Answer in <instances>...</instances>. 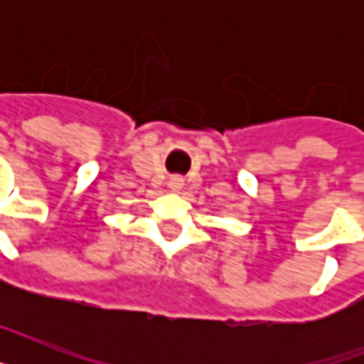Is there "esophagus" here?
<instances>
[{"label": "esophagus", "mask_w": 364, "mask_h": 364, "mask_svg": "<svg viewBox=\"0 0 364 364\" xmlns=\"http://www.w3.org/2000/svg\"><path fill=\"white\" fill-rule=\"evenodd\" d=\"M170 188H171V191H181V188H183V179H181V177H171V179H170Z\"/></svg>", "instance_id": "1"}]
</instances>
